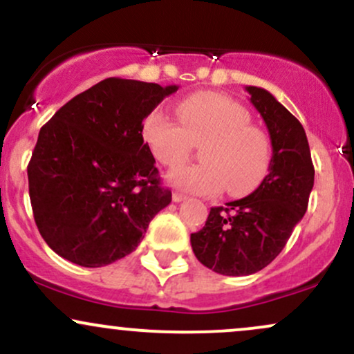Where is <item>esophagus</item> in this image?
<instances>
[{
	"mask_svg": "<svg viewBox=\"0 0 354 354\" xmlns=\"http://www.w3.org/2000/svg\"><path fill=\"white\" fill-rule=\"evenodd\" d=\"M186 200V194L180 193V191H173V201L174 203H180V201H185Z\"/></svg>",
	"mask_w": 354,
	"mask_h": 354,
	"instance_id": "34e87169",
	"label": "esophagus"
}]
</instances>
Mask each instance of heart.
<instances>
[{
	"label": "heart",
	"instance_id": "obj_1",
	"mask_svg": "<svg viewBox=\"0 0 354 354\" xmlns=\"http://www.w3.org/2000/svg\"><path fill=\"white\" fill-rule=\"evenodd\" d=\"M180 123L161 113L146 118L143 136L161 165L176 166L194 143H203L200 165H181L168 173L174 188L193 194H218L226 188L239 196L266 174L271 141L251 123L250 111L233 98L213 91L189 95L176 104Z\"/></svg>",
	"mask_w": 354,
	"mask_h": 354
}]
</instances>
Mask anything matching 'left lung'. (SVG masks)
I'll return each instance as SVG.
<instances>
[{
  "mask_svg": "<svg viewBox=\"0 0 354 354\" xmlns=\"http://www.w3.org/2000/svg\"><path fill=\"white\" fill-rule=\"evenodd\" d=\"M270 133L268 174L250 196L211 208L206 225L191 234L201 265L214 273H258L281 253L301 221L315 185L310 145L296 118L266 89L246 86Z\"/></svg>",
  "mask_w": 354,
  "mask_h": 354,
  "instance_id": "obj_1",
  "label": "left lung"
}]
</instances>
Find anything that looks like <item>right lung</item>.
Wrapping results in <instances>:
<instances>
[{
    "label": "right lung",
    "mask_w": 354,
    "mask_h": 354,
    "mask_svg": "<svg viewBox=\"0 0 354 354\" xmlns=\"http://www.w3.org/2000/svg\"><path fill=\"white\" fill-rule=\"evenodd\" d=\"M176 84L108 78L68 101L39 129L28 165L33 216L46 245L84 268L136 250L171 203L143 140V120Z\"/></svg>",
    "instance_id": "add662e5"
}]
</instances>
